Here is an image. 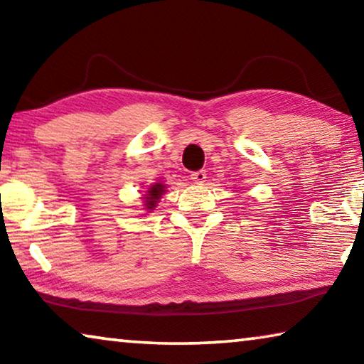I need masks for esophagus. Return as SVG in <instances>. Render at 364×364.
Segmentation results:
<instances>
[{"instance_id":"esophagus-1","label":"esophagus","mask_w":364,"mask_h":364,"mask_svg":"<svg viewBox=\"0 0 364 364\" xmlns=\"http://www.w3.org/2000/svg\"><path fill=\"white\" fill-rule=\"evenodd\" d=\"M205 178H207V173L204 170H197L191 173V180H193L196 184H202L205 181Z\"/></svg>"}]
</instances>
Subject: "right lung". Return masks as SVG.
<instances>
[{"label":"right lung","mask_w":364,"mask_h":364,"mask_svg":"<svg viewBox=\"0 0 364 364\" xmlns=\"http://www.w3.org/2000/svg\"><path fill=\"white\" fill-rule=\"evenodd\" d=\"M147 197H144L146 199V207L149 208V210H152L154 207H156L157 200L160 199V196H162L164 193V184H152V188L147 191Z\"/></svg>","instance_id":"add662e5"}]
</instances>
